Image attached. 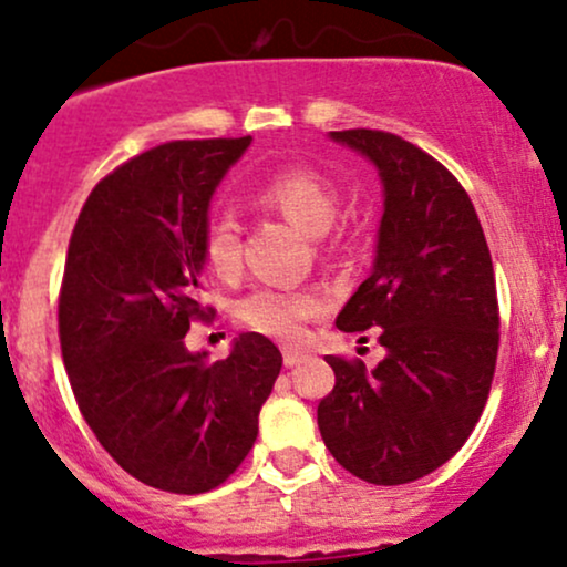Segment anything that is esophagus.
<instances>
[{"mask_svg":"<svg viewBox=\"0 0 567 567\" xmlns=\"http://www.w3.org/2000/svg\"><path fill=\"white\" fill-rule=\"evenodd\" d=\"M305 361V353L302 351H295V348H284V364L286 367H297Z\"/></svg>","mask_w":567,"mask_h":567,"instance_id":"34e87169","label":"esophagus"}]
</instances>
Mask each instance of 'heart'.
<instances>
[{
	"label": "heart",
	"mask_w": 567,
	"mask_h": 567,
	"mask_svg": "<svg viewBox=\"0 0 567 567\" xmlns=\"http://www.w3.org/2000/svg\"><path fill=\"white\" fill-rule=\"evenodd\" d=\"M249 200L270 212L284 214L310 235H327L332 227L340 195L334 182L310 165H284L270 171L249 187ZM203 259L219 278L238 276L244 265L240 225L233 214H216L203 230ZM323 300L316 291L257 289L235 305V316L278 342H297L316 316H321Z\"/></svg>",
	"instance_id": "b5f03b06"
}]
</instances>
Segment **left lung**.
<instances>
[{"instance_id": "left-lung-1", "label": "left lung", "mask_w": 567, "mask_h": 567, "mask_svg": "<svg viewBox=\"0 0 567 567\" xmlns=\"http://www.w3.org/2000/svg\"><path fill=\"white\" fill-rule=\"evenodd\" d=\"M332 138L378 165L385 187L374 270L334 323L378 329L385 359L367 369L327 355L334 388L318 429L346 472L406 485L447 463L487 404L501 340L493 259L472 198L429 152L372 128Z\"/></svg>"}]
</instances>
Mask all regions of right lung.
Returning a JSON list of instances; mask_svg holds the SVG:
<instances>
[{
    "label": "right lung",
    "mask_w": 567,
    "mask_h": 567,
    "mask_svg": "<svg viewBox=\"0 0 567 567\" xmlns=\"http://www.w3.org/2000/svg\"><path fill=\"white\" fill-rule=\"evenodd\" d=\"M251 136L182 138L131 157L87 195L69 238L59 337L101 447L165 493H208L254 447L281 351L246 332L227 359L189 353L203 302L208 200Z\"/></svg>",
    "instance_id": "1"
}]
</instances>
